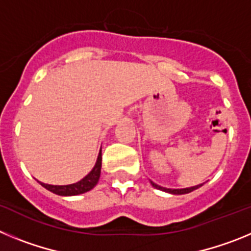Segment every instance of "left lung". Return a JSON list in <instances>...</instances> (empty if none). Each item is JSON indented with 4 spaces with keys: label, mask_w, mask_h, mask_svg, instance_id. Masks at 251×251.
Here are the masks:
<instances>
[{
    "label": "left lung",
    "mask_w": 251,
    "mask_h": 251,
    "mask_svg": "<svg viewBox=\"0 0 251 251\" xmlns=\"http://www.w3.org/2000/svg\"><path fill=\"white\" fill-rule=\"evenodd\" d=\"M151 183H152L153 187L158 188V190H162V191H166L168 192V194H174V195H183V194H188V192L194 191V190H196V188L200 187L201 185H197V186H194V187H188V188H175V190H172V188H166V187H161V186L156 185V183H153L152 181H151Z\"/></svg>",
    "instance_id": "obj_1"
}]
</instances>
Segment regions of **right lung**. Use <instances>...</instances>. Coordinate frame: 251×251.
I'll use <instances>...</instances> for the list:
<instances>
[{"mask_svg":"<svg viewBox=\"0 0 251 251\" xmlns=\"http://www.w3.org/2000/svg\"><path fill=\"white\" fill-rule=\"evenodd\" d=\"M100 168H101V148L100 153H99L98 159L95 162V166L89 174L86 175L83 179H80L79 182L72 183V185L65 186H54L48 185V183L41 182V186L45 187L46 190L51 191L52 194L60 195V196H75V195H80L84 192L90 191L92 188L95 187V185L98 183L99 177H100Z\"/></svg>","mask_w":251,"mask_h":251,"instance_id":"add662e5","label":"right lung"}]
</instances>
